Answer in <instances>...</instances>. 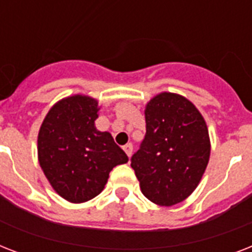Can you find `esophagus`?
I'll list each match as a JSON object with an SVG mask.
<instances>
[{
    "instance_id": "esophagus-1",
    "label": "esophagus",
    "mask_w": 252,
    "mask_h": 252,
    "mask_svg": "<svg viewBox=\"0 0 252 252\" xmlns=\"http://www.w3.org/2000/svg\"><path fill=\"white\" fill-rule=\"evenodd\" d=\"M123 149H124V152L126 153V156L130 157V156H132V152H133V145L129 142V144H126V145L123 146Z\"/></svg>"
}]
</instances>
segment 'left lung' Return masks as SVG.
Returning <instances> with one entry per match:
<instances>
[{
  "label": "left lung",
  "mask_w": 252,
  "mask_h": 252,
  "mask_svg": "<svg viewBox=\"0 0 252 252\" xmlns=\"http://www.w3.org/2000/svg\"><path fill=\"white\" fill-rule=\"evenodd\" d=\"M146 133L130 166L145 197L161 207L183 201L195 191L211 156L205 120L187 98L156 95L145 108Z\"/></svg>",
  "instance_id": "obj_1"
}]
</instances>
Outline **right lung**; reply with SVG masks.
Returning <instances> with one entry per match:
<instances>
[{
  "label": "right lung",
  "mask_w": 252,
  "mask_h": 252,
  "mask_svg": "<svg viewBox=\"0 0 252 252\" xmlns=\"http://www.w3.org/2000/svg\"><path fill=\"white\" fill-rule=\"evenodd\" d=\"M98 102L86 95L59 100L37 136V158L53 189L70 203H85L103 191L110 171L128 162L108 132L95 126Z\"/></svg>",
  "instance_id": "add662e5"
}]
</instances>
